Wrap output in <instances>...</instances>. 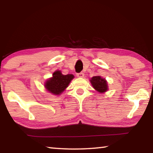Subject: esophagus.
Segmentation results:
<instances>
[{"label":"esophagus","instance_id":"obj_1","mask_svg":"<svg viewBox=\"0 0 153 153\" xmlns=\"http://www.w3.org/2000/svg\"><path fill=\"white\" fill-rule=\"evenodd\" d=\"M76 76H77V77H84V73H82V72H81V73H78V74H76Z\"/></svg>","mask_w":153,"mask_h":153}]
</instances>
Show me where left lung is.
<instances>
[{"instance_id":"8db88e82","label":"left lung","mask_w":153,"mask_h":153,"mask_svg":"<svg viewBox=\"0 0 153 153\" xmlns=\"http://www.w3.org/2000/svg\"><path fill=\"white\" fill-rule=\"evenodd\" d=\"M93 88L100 93H104L108 90L107 82L100 76H94L90 80Z\"/></svg>"}]
</instances>
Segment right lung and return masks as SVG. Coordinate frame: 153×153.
<instances>
[{
	"label": "right lung",
	"mask_w": 153,
	"mask_h": 153,
	"mask_svg": "<svg viewBox=\"0 0 153 153\" xmlns=\"http://www.w3.org/2000/svg\"><path fill=\"white\" fill-rule=\"evenodd\" d=\"M74 78V75H63L61 71H56L53 73V77L46 80L45 87L53 94L59 95L65 90Z\"/></svg>",
	"instance_id": "add662e5"
}]
</instances>
